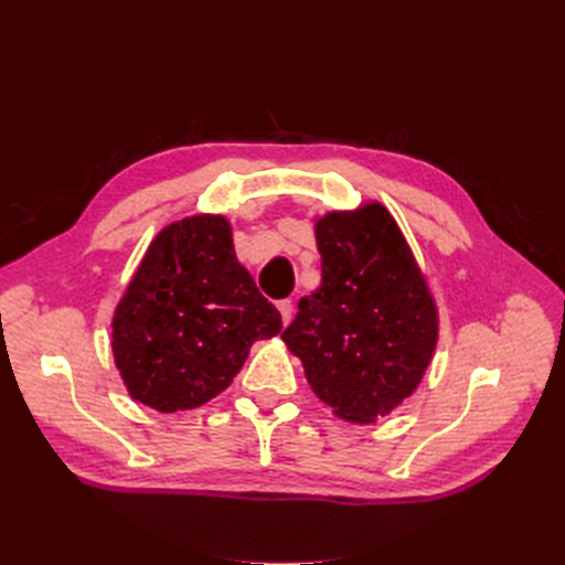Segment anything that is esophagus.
<instances>
[{"label": "esophagus", "instance_id": "obj_1", "mask_svg": "<svg viewBox=\"0 0 565 565\" xmlns=\"http://www.w3.org/2000/svg\"><path fill=\"white\" fill-rule=\"evenodd\" d=\"M278 311H280V316H282V322L287 324L289 320H292V316H295L292 301H289V299H282V301H278Z\"/></svg>", "mask_w": 565, "mask_h": 565}]
</instances>
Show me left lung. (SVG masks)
I'll list each match as a JSON object with an SVG mask.
<instances>
[{"instance_id": "8db88e82", "label": "left lung", "mask_w": 565, "mask_h": 565, "mask_svg": "<svg viewBox=\"0 0 565 565\" xmlns=\"http://www.w3.org/2000/svg\"><path fill=\"white\" fill-rule=\"evenodd\" d=\"M316 243L322 282L282 341L337 417L367 424L419 386L438 341L436 301L380 202L320 216Z\"/></svg>"}]
</instances>
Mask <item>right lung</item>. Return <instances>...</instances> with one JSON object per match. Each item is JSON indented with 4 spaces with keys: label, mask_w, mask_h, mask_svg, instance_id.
Masks as SVG:
<instances>
[{
    "label": "right lung",
    "mask_w": 565,
    "mask_h": 565,
    "mask_svg": "<svg viewBox=\"0 0 565 565\" xmlns=\"http://www.w3.org/2000/svg\"><path fill=\"white\" fill-rule=\"evenodd\" d=\"M282 320L237 262L218 214L174 221L150 243L113 316V355L134 401L158 413L200 407Z\"/></svg>",
    "instance_id": "obj_1"
}]
</instances>
